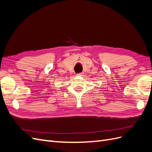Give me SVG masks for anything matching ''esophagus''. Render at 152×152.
<instances>
[{"mask_svg": "<svg viewBox=\"0 0 152 152\" xmlns=\"http://www.w3.org/2000/svg\"><path fill=\"white\" fill-rule=\"evenodd\" d=\"M77 75H78V76H82V75H83V73H78V74H77Z\"/></svg>", "mask_w": 152, "mask_h": 152, "instance_id": "esophagus-1", "label": "esophagus"}]
</instances>
